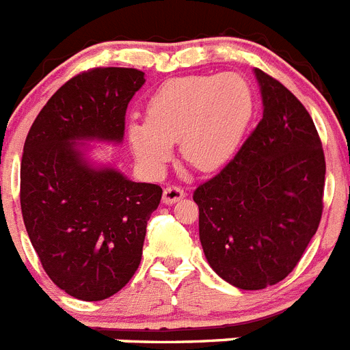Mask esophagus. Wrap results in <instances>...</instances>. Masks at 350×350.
Segmentation results:
<instances>
[{
	"label": "esophagus",
	"instance_id": "1",
	"mask_svg": "<svg viewBox=\"0 0 350 350\" xmlns=\"http://www.w3.org/2000/svg\"><path fill=\"white\" fill-rule=\"evenodd\" d=\"M185 197V190L179 187H176V185H172V187H167L163 188V195H162V200L165 204H174V202H179L181 198Z\"/></svg>",
	"mask_w": 350,
	"mask_h": 350
}]
</instances>
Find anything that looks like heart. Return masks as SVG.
<instances>
[{"label":"heart","mask_w":350,"mask_h":350,"mask_svg":"<svg viewBox=\"0 0 350 350\" xmlns=\"http://www.w3.org/2000/svg\"><path fill=\"white\" fill-rule=\"evenodd\" d=\"M253 115L250 83L235 73L172 78L146 105V120L129 124V143L143 165L159 171L179 141L183 159L214 171L232 159Z\"/></svg>","instance_id":"heart-1"}]
</instances>
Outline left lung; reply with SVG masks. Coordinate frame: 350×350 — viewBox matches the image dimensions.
Masks as SVG:
<instances>
[{
    "mask_svg": "<svg viewBox=\"0 0 350 350\" xmlns=\"http://www.w3.org/2000/svg\"><path fill=\"white\" fill-rule=\"evenodd\" d=\"M263 116L237 155L193 191L211 269L239 289L291 272L317 232L326 162L312 118L281 81L254 69Z\"/></svg>",
    "mask_w": 350,
    "mask_h": 350,
    "instance_id": "left-lung-1",
    "label": "left lung"
}]
</instances>
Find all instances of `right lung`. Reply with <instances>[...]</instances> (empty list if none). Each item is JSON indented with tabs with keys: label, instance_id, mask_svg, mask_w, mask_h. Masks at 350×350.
Listing matches in <instances>:
<instances>
[{
	"label": "right lung",
	"instance_id": "1",
	"mask_svg": "<svg viewBox=\"0 0 350 350\" xmlns=\"http://www.w3.org/2000/svg\"><path fill=\"white\" fill-rule=\"evenodd\" d=\"M132 68H96L66 81L29 129L21 209L46 275L71 297L106 300L136 273L162 188L85 159L83 141L122 143L125 111L143 87Z\"/></svg>",
	"mask_w": 350,
	"mask_h": 350
}]
</instances>
